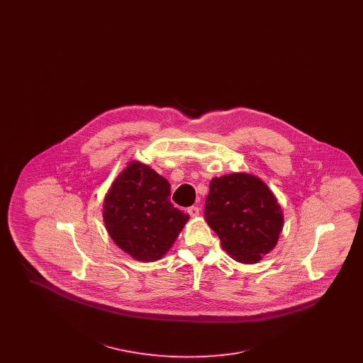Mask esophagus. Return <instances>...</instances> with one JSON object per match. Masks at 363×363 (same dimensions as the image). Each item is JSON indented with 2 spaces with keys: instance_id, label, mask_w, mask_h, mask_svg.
Wrapping results in <instances>:
<instances>
[{
  "instance_id": "obj_1",
  "label": "esophagus",
  "mask_w": 363,
  "mask_h": 363,
  "mask_svg": "<svg viewBox=\"0 0 363 363\" xmlns=\"http://www.w3.org/2000/svg\"><path fill=\"white\" fill-rule=\"evenodd\" d=\"M188 213H189L191 218H197L200 215V208L199 207H189L188 208Z\"/></svg>"
}]
</instances>
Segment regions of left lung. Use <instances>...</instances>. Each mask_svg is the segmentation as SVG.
<instances>
[{
    "label": "left lung",
    "instance_id": "left-lung-1",
    "mask_svg": "<svg viewBox=\"0 0 363 363\" xmlns=\"http://www.w3.org/2000/svg\"><path fill=\"white\" fill-rule=\"evenodd\" d=\"M204 215L223 250L242 264H256L274 250L284 223L277 196L249 173L212 178Z\"/></svg>",
    "mask_w": 363,
    "mask_h": 363
}]
</instances>
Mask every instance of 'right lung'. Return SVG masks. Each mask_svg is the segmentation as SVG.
Instances as JSON below:
<instances>
[{"label": "right lung", "instance_id": "1", "mask_svg": "<svg viewBox=\"0 0 363 363\" xmlns=\"http://www.w3.org/2000/svg\"><path fill=\"white\" fill-rule=\"evenodd\" d=\"M170 184L148 164L132 160L104 200V222L114 243L141 262L163 259L189 215L169 200Z\"/></svg>", "mask_w": 363, "mask_h": 363}]
</instances>
